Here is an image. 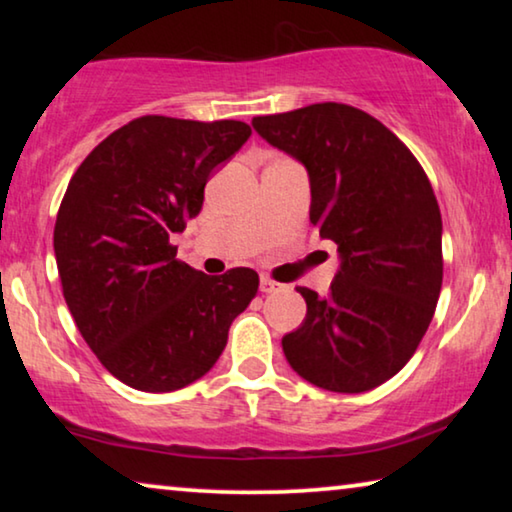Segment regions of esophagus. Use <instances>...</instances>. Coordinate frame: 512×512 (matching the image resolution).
Here are the masks:
<instances>
[{
    "label": "esophagus",
    "instance_id": "34e87169",
    "mask_svg": "<svg viewBox=\"0 0 512 512\" xmlns=\"http://www.w3.org/2000/svg\"><path fill=\"white\" fill-rule=\"evenodd\" d=\"M279 289H282V284H277L275 279L261 277V291H263V293H275V291H279Z\"/></svg>",
    "mask_w": 512,
    "mask_h": 512
}]
</instances>
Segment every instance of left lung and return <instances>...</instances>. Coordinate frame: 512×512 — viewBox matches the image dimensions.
Here are the masks:
<instances>
[{
    "label": "left lung",
    "mask_w": 512,
    "mask_h": 512,
    "mask_svg": "<svg viewBox=\"0 0 512 512\" xmlns=\"http://www.w3.org/2000/svg\"><path fill=\"white\" fill-rule=\"evenodd\" d=\"M251 125L305 165L310 221L340 256L326 296L298 286L307 314L282 338L286 361L326 391L380 387L415 354L443 286L431 181L394 132L349 104H310Z\"/></svg>",
    "instance_id": "obj_1"
}]
</instances>
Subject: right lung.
<instances>
[{"label": "right lung", "instance_id": "add662e5", "mask_svg": "<svg viewBox=\"0 0 512 512\" xmlns=\"http://www.w3.org/2000/svg\"><path fill=\"white\" fill-rule=\"evenodd\" d=\"M249 135L242 121L142 116L97 144L69 181L53 230L62 293L88 347L132 389L200 380L256 296L251 268L205 275L170 244Z\"/></svg>", "mask_w": 512, "mask_h": 512}]
</instances>
